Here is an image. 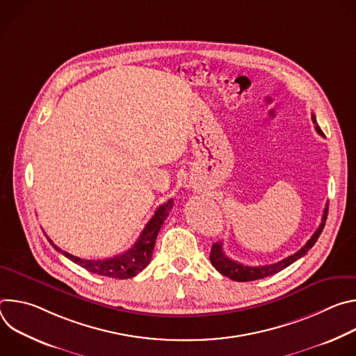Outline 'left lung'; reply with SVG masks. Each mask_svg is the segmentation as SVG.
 Returning <instances> with one entry per match:
<instances>
[{"mask_svg": "<svg viewBox=\"0 0 356 356\" xmlns=\"http://www.w3.org/2000/svg\"><path fill=\"white\" fill-rule=\"evenodd\" d=\"M312 120L316 124V129L320 135L324 136L321 128L317 124L316 115L312 114ZM327 214H328V202L324 209V214H323V220L320 227L317 228V231L313 234V236L307 241V243L304 245L300 250H297L293 255L284 258L283 261L277 262V264H272V265H264V266H246L243 264L235 262L231 258H228L224 250H222V242H216L211 248V253H210V261L213 264V266L224 276L235 280V282H252V280H258V279H264L272 275L279 273L280 270L286 269L287 266H290L293 262L298 261L300 258H302L306 253L314 246V243L317 242L318 236L321 235L324 225H325V220H327Z\"/></svg>", "mask_w": 356, "mask_h": 356, "instance_id": "obj_1", "label": "left lung"}]
</instances>
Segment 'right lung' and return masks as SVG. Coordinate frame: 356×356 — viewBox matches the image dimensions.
I'll use <instances>...</instances> for the list:
<instances>
[{"instance_id":"add662e5","label":"right lung","mask_w":356,"mask_h":356,"mask_svg":"<svg viewBox=\"0 0 356 356\" xmlns=\"http://www.w3.org/2000/svg\"><path fill=\"white\" fill-rule=\"evenodd\" d=\"M172 209H173V200L170 198L169 201L163 202L162 206L158 207L155 216L149 220V222L146 224V227L143 228V231L140 232L139 238L132 245V248H129L124 253H120V255L113 258L97 259V261L81 259L62 250L49 236H47V241L67 259H70L72 262L77 264L79 266L84 268L91 273L113 277V279H129L136 276L149 265L152 259V253H154L158 234Z\"/></svg>"}]
</instances>
